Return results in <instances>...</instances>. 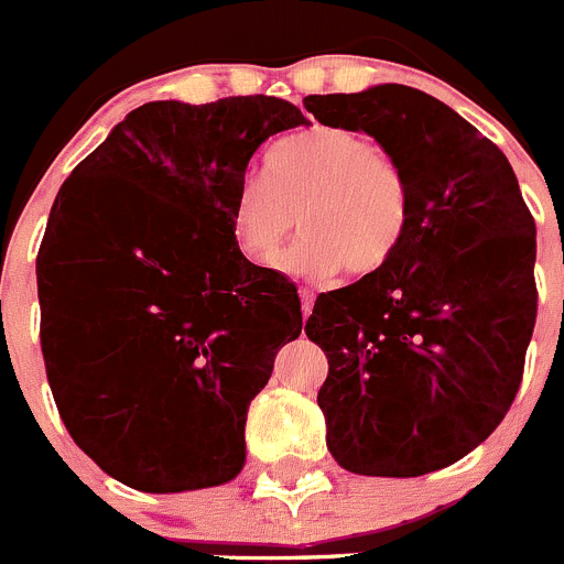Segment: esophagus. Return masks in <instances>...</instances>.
<instances>
[{
	"instance_id": "34e87169",
	"label": "esophagus",
	"mask_w": 564,
	"mask_h": 564,
	"mask_svg": "<svg viewBox=\"0 0 564 564\" xmlns=\"http://www.w3.org/2000/svg\"><path fill=\"white\" fill-rule=\"evenodd\" d=\"M299 299H302V316H311L313 311V293L307 288H299Z\"/></svg>"
}]
</instances>
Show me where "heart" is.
I'll use <instances>...</instances> for the list:
<instances>
[{"instance_id": "b5f03b06", "label": "heart", "mask_w": 564, "mask_h": 564, "mask_svg": "<svg viewBox=\"0 0 564 564\" xmlns=\"http://www.w3.org/2000/svg\"><path fill=\"white\" fill-rule=\"evenodd\" d=\"M410 181L372 138L344 127H313L279 143L268 177L248 174L231 203L234 242L268 265L299 223L302 237L279 268L330 279L341 268L370 276L390 265L410 228Z\"/></svg>"}]
</instances>
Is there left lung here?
<instances>
[{"label": "left lung", "mask_w": 564, "mask_h": 564, "mask_svg": "<svg viewBox=\"0 0 564 564\" xmlns=\"http://www.w3.org/2000/svg\"><path fill=\"white\" fill-rule=\"evenodd\" d=\"M325 127L372 134L410 181V228L383 271L322 293L327 449L352 475L421 477L500 426L536 322V226L506 154L403 84L305 98Z\"/></svg>", "instance_id": "8db88e82"}]
</instances>
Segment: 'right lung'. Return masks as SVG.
<instances>
[{"instance_id": "add662e5", "label": "right lung", "mask_w": 564, "mask_h": 564, "mask_svg": "<svg viewBox=\"0 0 564 564\" xmlns=\"http://www.w3.org/2000/svg\"><path fill=\"white\" fill-rule=\"evenodd\" d=\"M311 123L273 96L132 109L50 208L42 356L78 449L123 486L234 480L248 403L302 333L296 285L242 257L231 203L253 152Z\"/></svg>"}]
</instances>
